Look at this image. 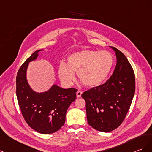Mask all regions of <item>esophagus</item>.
Returning <instances> with one entry per match:
<instances>
[{"instance_id": "esophagus-1", "label": "esophagus", "mask_w": 152, "mask_h": 152, "mask_svg": "<svg viewBox=\"0 0 152 152\" xmlns=\"http://www.w3.org/2000/svg\"><path fill=\"white\" fill-rule=\"evenodd\" d=\"M82 91H77V93H76V96L77 98H80L81 96H82Z\"/></svg>"}]
</instances>
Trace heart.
I'll return each mask as SVG.
<instances>
[{
  "label": "heart",
  "instance_id": "1",
  "mask_svg": "<svg viewBox=\"0 0 152 152\" xmlns=\"http://www.w3.org/2000/svg\"><path fill=\"white\" fill-rule=\"evenodd\" d=\"M66 63L61 62L58 67L60 80L71 86L75 80V72L79 80L87 87H96L106 80L113 65L114 59L105 50H83L70 54Z\"/></svg>",
  "mask_w": 152,
  "mask_h": 152
}]
</instances>
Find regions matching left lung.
<instances>
[{
	"instance_id": "obj_1",
	"label": "left lung",
	"mask_w": 152,
	"mask_h": 152,
	"mask_svg": "<svg viewBox=\"0 0 152 152\" xmlns=\"http://www.w3.org/2000/svg\"><path fill=\"white\" fill-rule=\"evenodd\" d=\"M116 65L106 82L93 87L82 94L86 102L87 118L93 128L109 132L117 128L126 117L135 91L132 66L124 54L117 48Z\"/></svg>"
}]
</instances>
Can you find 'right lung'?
<instances>
[{"label":"right lung","instance_id":"obj_1","mask_svg":"<svg viewBox=\"0 0 152 152\" xmlns=\"http://www.w3.org/2000/svg\"><path fill=\"white\" fill-rule=\"evenodd\" d=\"M42 50L34 52L20 66L16 77V94L27 124L38 133L50 134L64 125L66 111L76 100L77 90L63 89L55 84L43 93H37L31 89L26 78L27 68Z\"/></svg>","mask_w":152,"mask_h":152}]
</instances>
